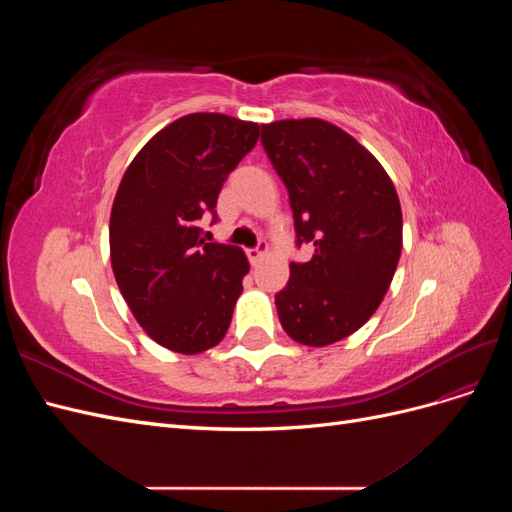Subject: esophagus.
<instances>
[{
    "instance_id": "esophagus-1",
    "label": "esophagus",
    "mask_w": 512,
    "mask_h": 512,
    "mask_svg": "<svg viewBox=\"0 0 512 512\" xmlns=\"http://www.w3.org/2000/svg\"><path fill=\"white\" fill-rule=\"evenodd\" d=\"M265 254H267V243H265V241H260V245L254 247V250H247V258H250L252 267H256L258 262H260L262 258H265Z\"/></svg>"
}]
</instances>
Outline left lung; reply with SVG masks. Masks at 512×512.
Masks as SVG:
<instances>
[{
    "instance_id": "1",
    "label": "left lung",
    "mask_w": 512,
    "mask_h": 512,
    "mask_svg": "<svg viewBox=\"0 0 512 512\" xmlns=\"http://www.w3.org/2000/svg\"><path fill=\"white\" fill-rule=\"evenodd\" d=\"M260 141L288 188L297 243L314 245L307 262H290L277 316L294 342L335 344L374 316L393 282L404 228L397 190L354 136L324 119L265 123Z\"/></svg>"
}]
</instances>
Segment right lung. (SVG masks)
I'll return each instance as SVG.
<instances>
[{
	"instance_id": "right-lung-1",
	"label": "right lung",
	"mask_w": 512,
	"mask_h": 512,
	"mask_svg": "<svg viewBox=\"0 0 512 512\" xmlns=\"http://www.w3.org/2000/svg\"><path fill=\"white\" fill-rule=\"evenodd\" d=\"M260 126L222 113L168 123L136 153L117 188L108 241L117 286L153 342L200 354L218 346L250 271L241 247L205 243L222 183L258 141Z\"/></svg>"
}]
</instances>
